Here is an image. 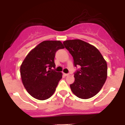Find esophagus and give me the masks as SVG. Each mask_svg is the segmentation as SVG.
Listing matches in <instances>:
<instances>
[{"mask_svg": "<svg viewBox=\"0 0 125 125\" xmlns=\"http://www.w3.org/2000/svg\"><path fill=\"white\" fill-rule=\"evenodd\" d=\"M63 75H64V76H68V75H69V74H68V73H63Z\"/></svg>", "mask_w": 125, "mask_h": 125, "instance_id": "34e87169", "label": "esophagus"}]
</instances>
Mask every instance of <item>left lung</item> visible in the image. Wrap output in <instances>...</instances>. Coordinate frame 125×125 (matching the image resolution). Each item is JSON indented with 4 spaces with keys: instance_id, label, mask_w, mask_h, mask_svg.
I'll use <instances>...</instances> for the list:
<instances>
[{
    "instance_id": "8db88e82",
    "label": "left lung",
    "mask_w": 125,
    "mask_h": 125,
    "mask_svg": "<svg viewBox=\"0 0 125 125\" xmlns=\"http://www.w3.org/2000/svg\"><path fill=\"white\" fill-rule=\"evenodd\" d=\"M80 69L74 73L75 81L70 85L72 93L82 99L94 97L102 88L107 76V65L100 52L93 45L81 40L63 42Z\"/></svg>"
}]
</instances>
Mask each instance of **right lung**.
Wrapping results in <instances>:
<instances>
[{"label": "right lung", "instance_id": "1", "mask_svg": "<svg viewBox=\"0 0 125 125\" xmlns=\"http://www.w3.org/2000/svg\"><path fill=\"white\" fill-rule=\"evenodd\" d=\"M60 41H44L30 52L20 67L21 76L25 88L34 98L48 99L54 94L62 78L56 72V52L64 49Z\"/></svg>", "mask_w": 125, "mask_h": 125}]
</instances>
